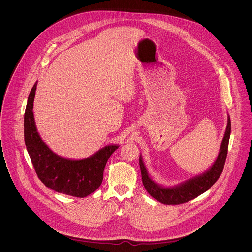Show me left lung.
Masks as SVG:
<instances>
[{
  "instance_id": "obj_1",
  "label": "left lung",
  "mask_w": 252,
  "mask_h": 252,
  "mask_svg": "<svg viewBox=\"0 0 252 252\" xmlns=\"http://www.w3.org/2000/svg\"><path fill=\"white\" fill-rule=\"evenodd\" d=\"M231 134V120L228 114L227 127L225 134L221 143V146L217 155L215 163L211 168L206 172L197 175L189 180H185L174 186H163L159 183H156L150 178L148 172L144 166L142 155H140V168L142 173V180L145 190L152 196L155 200L159 201L165 205H180L186 202H189L201 194L209 190L220 177L228 151V144Z\"/></svg>"
}]
</instances>
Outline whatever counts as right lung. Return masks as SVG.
Segmentation results:
<instances>
[{"mask_svg":"<svg viewBox=\"0 0 252 252\" xmlns=\"http://www.w3.org/2000/svg\"><path fill=\"white\" fill-rule=\"evenodd\" d=\"M36 83L29 94L24 114V141L36 175L46 187L56 192L84 198L102 184L106 164L118 144L106 145L81 160L64 158L53 152L36 130L33 112Z\"/></svg>","mask_w":252,"mask_h":252,"instance_id":"obj_1","label":"right lung"}]
</instances>
